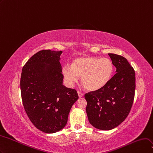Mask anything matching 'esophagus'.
<instances>
[{
  "label": "esophagus",
  "instance_id": "34e87169",
  "mask_svg": "<svg viewBox=\"0 0 153 153\" xmlns=\"http://www.w3.org/2000/svg\"><path fill=\"white\" fill-rule=\"evenodd\" d=\"M77 94H78V96H79V97H83V94L81 92V91H77Z\"/></svg>",
  "mask_w": 153,
  "mask_h": 153
}]
</instances>
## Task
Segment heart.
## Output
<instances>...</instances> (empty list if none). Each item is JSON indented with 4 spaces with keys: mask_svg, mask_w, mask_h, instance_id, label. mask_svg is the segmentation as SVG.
Instances as JSON below:
<instances>
[{
    "mask_svg": "<svg viewBox=\"0 0 153 153\" xmlns=\"http://www.w3.org/2000/svg\"><path fill=\"white\" fill-rule=\"evenodd\" d=\"M114 72L112 62L107 58L82 56L74 59L71 65L62 67V74L67 85L72 86L79 77L88 91H95L104 88Z\"/></svg>",
    "mask_w": 153,
    "mask_h": 153,
    "instance_id": "1",
    "label": "heart"
}]
</instances>
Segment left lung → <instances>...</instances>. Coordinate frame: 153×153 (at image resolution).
I'll return each mask as SVG.
<instances>
[{
	"instance_id": "obj_1",
	"label": "left lung",
	"mask_w": 153,
	"mask_h": 153,
	"mask_svg": "<svg viewBox=\"0 0 153 153\" xmlns=\"http://www.w3.org/2000/svg\"><path fill=\"white\" fill-rule=\"evenodd\" d=\"M116 68V73L102 89L85 95L86 113L90 124L97 129L114 128L129 114L134 102L135 73L126 59L116 54H108Z\"/></svg>"
}]
</instances>
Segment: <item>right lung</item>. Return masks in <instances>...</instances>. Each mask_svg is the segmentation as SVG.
<instances>
[{
  "instance_id": "1",
  "label": "right lung",
  "mask_w": 153,
  "mask_h": 153,
  "mask_svg": "<svg viewBox=\"0 0 153 153\" xmlns=\"http://www.w3.org/2000/svg\"><path fill=\"white\" fill-rule=\"evenodd\" d=\"M62 51L41 50L23 67L20 89L27 114L37 129L55 133L66 125L77 91L63 85L60 62Z\"/></svg>"
}]
</instances>
